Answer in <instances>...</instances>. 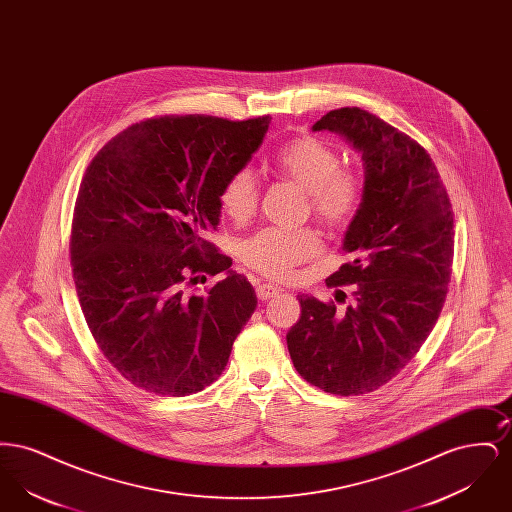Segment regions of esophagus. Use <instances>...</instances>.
<instances>
[{
  "mask_svg": "<svg viewBox=\"0 0 512 512\" xmlns=\"http://www.w3.org/2000/svg\"><path fill=\"white\" fill-rule=\"evenodd\" d=\"M280 292H282V290H280L278 286H274V284H267V282H259V284H257V297H259L261 301H267V299L278 295Z\"/></svg>",
  "mask_w": 512,
  "mask_h": 512,
  "instance_id": "esophagus-1",
  "label": "esophagus"
}]
</instances>
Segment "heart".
<instances>
[{
    "mask_svg": "<svg viewBox=\"0 0 512 512\" xmlns=\"http://www.w3.org/2000/svg\"><path fill=\"white\" fill-rule=\"evenodd\" d=\"M270 169L307 194L311 213L326 226H343L357 213V176L340 171V155L317 138L303 136L280 147L270 159ZM257 201L259 188L249 169L232 172L220 186V211L238 224L255 215ZM318 249L320 242L311 230L265 228L245 240L240 257L247 267L270 278H286L295 265L313 259Z\"/></svg>",
    "mask_w": 512,
    "mask_h": 512,
    "instance_id": "heart-1",
    "label": "heart"
}]
</instances>
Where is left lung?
<instances>
[{"instance_id": "obj_1", "label": "left lung", "mask_w": 512, "mask_h": 512, "mask_svg": "<svg viewBox=\"0 0 512 512\" xmlns=\"http://www.w3.org/2000/svg\"><path fill=\"white\" fill-rule=\"evenodd\" d=\"M313 130L341 136L365 169L363 199L341 242L353 261L326 280L353 284V293L345 311L301 295L286 340L309 384L361 395L397 376L436 326L451 280L453 211L424 147L376 115L341 107Z\"/></svg>"}]
</instances>
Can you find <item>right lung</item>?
Listing matches in <instances>:
<instances>
[{"instance_id": "obj_1", "label": "right lung", "mask_w": 512, "mask_h": 512, "mask_svg": "<svg viewBox=\"0 0 512 512\" xmlns=\"http://www.w3.org/2000/svg\"><path fill=\"white\" fill-rule=\"evenodd\" d=\"M268 124L147 119L86 169L74 205V284L101 353L140 390L184 397L211 386L257 307L253 286L205 236L219 228L222 182L251 161ZM203 271L227 276L203 296L188 293Z\"/></svg>"}]
</instances>
